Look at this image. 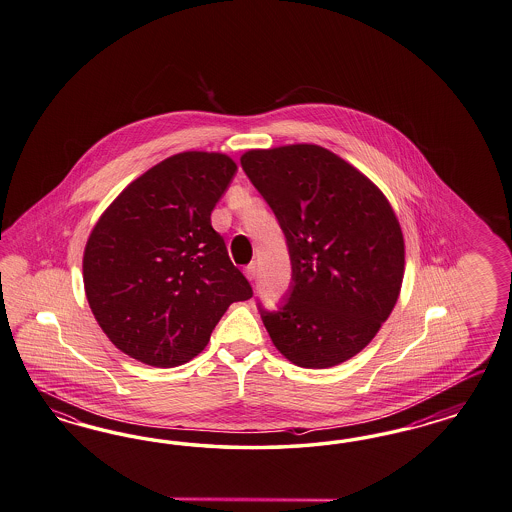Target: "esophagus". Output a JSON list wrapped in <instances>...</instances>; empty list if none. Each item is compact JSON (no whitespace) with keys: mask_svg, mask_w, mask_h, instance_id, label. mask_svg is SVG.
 I'll return each mask as SVG.
<instances>
[{"mask_svg":"<svg viewBox=\"0 0 512 512\" xmlns=\"http://www.w3.org/2000/svg\"><path fill=\"white\" fill-rule=\"evenodd\" d=\"M246 276L249 282H253V280L257 278V265H255V263H249V265L246 266Z\"/></svg>","mask_w":512,"mask_h":512,"instance_id":"34e87169","label":"esophagus"}]
</instances>
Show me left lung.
<instances>
[{
	"label": "left lung",
	"instance_id": "left-lung-1",
	"mask_svg": "<svg viewBox=\"0 0 512 512\" xmlns=\"http://www.w3.org/2000/svg\"><path fill=\"white\" fill-rule=\"evenodd\" d=\"M242 168L276 215L291 259L278 310L259 312L291 363L327 369L361 352L399 299L405 240L388 198L310 143L251 149Z\"/></svg>",
	"mask_w": 512,
	"mask_h": 512
}]
</instances>
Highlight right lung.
<instances>
[{
    "instance_id": "obj_1",
    "label": "right lung",
    "mask_w": 512,
    "mask_h": 512,
    "mask_svg": "<svg viewBox=\"0 0 512 512\" xmlns=\"http://www.w3.org/2000/svg\"><path fill=\"white\" fill-rule=\"evenodd\" d=\"M236 170L223 153H179L132 181L98 219L83 282L121 352L151 367L183 365L232 302L253 297L210 219Z\"/></svg>"
}]
</instances>
